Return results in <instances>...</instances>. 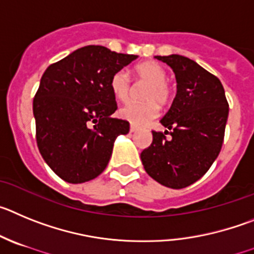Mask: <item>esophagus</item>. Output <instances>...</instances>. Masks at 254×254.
Masks as SVG:
<instances>
[{"label":"esophagus","instance_id":"1","mask_svg":"<svg viewBox=\"0 0 254 254\" xmlns=\"http://www.w3.org/2000/svg\"><path fill=\"white\" fill-rule=\"evenodd\" d=\"M138 130V127L135 125H130V132H135Z\"/></svg>","mask_w":254,"mask_h":254}]
</instances>
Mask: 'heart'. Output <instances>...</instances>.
Returning <instances> with one entry per match:
<instances>
[{
    "label": "heart",
    "instance_id": "heart-1",
    "mask_svg": "<svg viewBox=\"0 0 254 254\" xmlns=\"http://www.w3.org/2000/svg\"><path fill=\"white\" fill-rule=\"evenodd\" d=\"M132 74L136 81L148 83L143 93L145 102H129L119 110V115L131 125L143 127L158 116L159 107L156 102L167 104L171 97V88L166 81L167 73L164 68L154 62L140 63L134 68ZM110 88L119 101L124 102L129 99L131 86L129 76L124 70H119L111 77Z\"/></svg>",
    "mask_w": 254,
    "mask_h": 254
}]
</instances>
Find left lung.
I'll list each match as a JSON object with an SVG mask.
<instances>
[{"instance_id": "left-lung-1", "label": "left lung", "mask_w": 254, "mask_h": 254, "mask_svg": "<svg viewBox=\"0 0 254 254\" xmlns=\"http://www.w3.org/2000/svg\"><path fill=\"white\" fill-rule=\"evenodd\" d=\"M172 68L177 93L161 124L170 130L153 131L150 147L140 154L144 170L170 189H184L200 180L218 158L229 105L218 77L192 59L178 54L157 56Z\"/></svg>"}]
</instances>
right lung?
Here are the masks:
<instances>
[{"label": "right lung", "mask_w": 254, "mask_h": 254, "mask_svg": "<svg viewBox=\"0 0 254 254\" xmlns=\"http://www.w3.org/2000/svg\"><path fill=\"white\" fill-rule=\"evenodd\" d=\"M138 56L101 45L79 48L49 65L34 97L36 143L45 163L69 184H83L104 172L127 120L113 118L116 106L111 77Z\"/></svg>", "instance_id": "1"}]
</instances>
